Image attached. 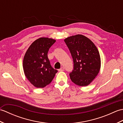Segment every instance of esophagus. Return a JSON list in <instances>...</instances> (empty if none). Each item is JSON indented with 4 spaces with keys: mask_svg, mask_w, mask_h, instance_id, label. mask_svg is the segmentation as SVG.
<instances>
[{
    "mask_svg": "<svg viewBox=\"0 0 123 123\" xmlns=\"http://www.w3.org/2000/svg\"><path fill=\"white\" fill-rule=\"evenodd\" d=\"M59 70V71H60V72H61V71H63L64 70V68H63V67H62L61 68H60V69H59L58 70Z\"/></svg>",
    "mask_w": 123,
    "mask_h": 123,
    "instance_id": "34e87169",
    "label": "esophagus"
}]
</instances>
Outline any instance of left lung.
Instances as JSON below:
<instances>
[{
    "label": "left lung",
    "instance_id": "obj_1",
    "mask_svg": "<svg viewBox=\"0 0 123 123\" xmlns=\"http://www.w3.org/2000/svg\"><path fill=\"white\" fill-rule=\"evenodd\" d=\"M64 42L74 60L70 79L78 86H87L100 71L101 60L97 48L89 38L81 34L69 36Z\"/></svg>",
    "mask_w": 123,
    "mask_h": 123
}]
</instances>
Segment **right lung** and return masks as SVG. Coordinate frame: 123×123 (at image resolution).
I'll return each mask as SVG.
<instances>
[{
	"label": "right lung",
	"instance_id": "1",
	"mask_svg": "<svg viewBox=\"0 0 123 123\" xmlns=\"http://www.w3.org/2000/svg\"><path fill=\"white\" fill-rule=\"evenodd\" d=\"M55 42L51 38H39L26 52L23 63L24 74L36 88H44L49 84L57 72L51 67L48 57L49 49Z\"/></svg>",
	"mask_w": 123,
	"mask_h": 123
}]
</instances>
